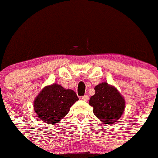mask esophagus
<instances>
[{
	"label": "esophagus",
	"mask_w": 158,
	"mask_h": 158,
	"mask_svg": "<svg viewBox=\"0 0 158 158\" xmlns=\"http://www.w3.org/2000/svg\"><path fill=\"white\" fill-rule=\"evenodd\" d=\"M81 99L83 100H85V101H88V100H89V95H85V96H81Z\"/></svg>",
	"instance_id": "1"
}]
</instances>
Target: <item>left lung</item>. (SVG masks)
<instances>
[{
    "label": "left lung",
    "instance_id": "left-lung-1",
    "mask_svg": "<svg viewBox=\"0 0 158 158\" xmlns=\"http://www.w3.org/2000/svg\"><path fill=\"white\" fill-rule=\"evenodd\" d=\"M94 96L89 104L93 107V113L104 123L112 124L120 118L125 107V101L115 88L106 82L95 87Z\"/></svg>",
    "mask_w": 158,
    "mask_h": 158
}]
</instances>
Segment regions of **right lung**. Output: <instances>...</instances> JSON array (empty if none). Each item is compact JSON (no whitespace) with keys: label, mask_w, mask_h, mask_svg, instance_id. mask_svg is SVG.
<instances>
[{"label":"right lung","mask_w":158,"mask_h":158,"mask_svg":"<svg viewBox=\"0 0 158 158\" xmlns=\"http://www.w3.org/2000/svg\"><path fill=\"white\" fill-rule=\"evenodd\" d=\"M78 97L71 89L54 84L47 86L38 95L34 102V109L38 117L45 123L55 124L59 122Z\"/></svg>","instance_id":"obj_1"}]
</instances>
